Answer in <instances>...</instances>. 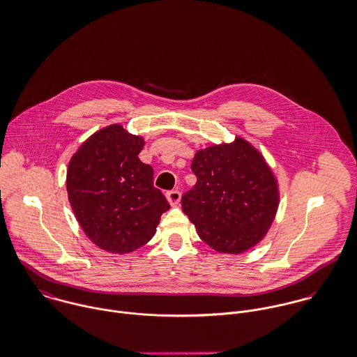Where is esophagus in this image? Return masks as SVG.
<instances>
[{"label":"esophagus","mask_w":357,"mask_h":357,"mask_svg":"<svg viewBox=\"0 0 357 357\" xmlns=\"http://www.w3.org/2000/svg\"><path fill=\"white\" fill-rule=\"evenodd\" d=\"M166 198H167V201H169V204H170L172 206H176V205H178V202H180L181 194H180L178 190H172V191H167V192H166Z\"/></svg>","instance_id":"34e87169"}]
</instances>
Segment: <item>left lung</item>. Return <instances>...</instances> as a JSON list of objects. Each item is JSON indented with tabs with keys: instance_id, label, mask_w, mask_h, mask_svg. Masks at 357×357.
<instances>
[{
	"instance_id": "8db88e82",
	"label": "left lung",
	"mask_w": 357,
	"mask_h": 357,
	"mask_svg": "<svg viewBox=\"0 0 357 357\" xmlns=\"http://www.w3.org/2000/svg\"><path fill=\"white\" fill-rule=\"evenodd\" d=\"M197 184L181 197L198 236L222 253L259 243L278 209V184L263 155L248 141L199 149L191 163Z\"/></svg>"
}]
</instances>
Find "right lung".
I'll return each mask as SVG.
<instances>
[{"label": "right lung", "instance_id": "right-lung-1", "mask_svg": "<svg viewBox=\"0 0 357 357\" xmlns=\"http://www.w3.org/2000/svg\"><path fill=\"white\" fill-rule=\"evenodd\" d=\"M144 138L112 124L94 132L72 156L66 190L86 236L111 253H128L153 237L170 205L139 160Z\"/></svg>", "mask_w": 357, "mask_h": 357}]
</instances>
